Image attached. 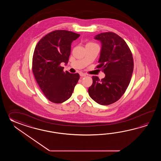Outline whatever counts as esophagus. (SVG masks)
<instances>
[{
  "instance_id": "34e87169",
  "label": "esophagus",
  "mask_w": 161,
  "mask_h": 161,
  "mask_svg": "<svg viewBox=\"0 0 161 161\" xmlns=\"http://www.w3.org/2000/svg\"><path fill=\"white\" fill-rule=\"evenodd\" d=\"M79 75H80V76L81 77H83V76H85L86 75V74H84V73H82V72H80V73L79 74Z\"/></svg>"
}]
</instances>
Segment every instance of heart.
<instances>
[{
  "label": "heart",
  "instance_id": "b5f03b06",
  "mask_svg": "<svg viewBox=\"0 0 161 161\" xmlns=\"http://www.w3.org/2000/svg\"><path fill=\"white\" fill-rule=\"evenodd\" d=\"M89 44H93V43H89Z\"/></svg>",
  "mask_w": 161,
  "mask_h": 161
}]
</instances>
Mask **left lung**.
Returning a JSON list of instances; mask_svg holds the SVG:
<instances>
[{"mask_svg":"<svg viewBox=\"0 0 161 161\" xmlns=\"http://www.w3.org/2000/svg\"><path fill=\"white\" fill-rule=\"evenodd\" d=\"M94 39L101 43L97 68L103 69L105 76L99 80L93 76L88 92L96 103L108 105L120 99L129 85L134 69L133 57L125 41L117 34L103 33Z\"/></svg>","mask_w":161,"mask_h":161,"instance_id":"1","label":"left lung"}]
</instances>
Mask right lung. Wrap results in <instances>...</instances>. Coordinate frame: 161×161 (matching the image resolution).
<instances>
[{"label":"right lung","mask_w":161,"mask_h":161,"mask_svg":"<svg viewBox=\"0 0 161 161\" xmlns=\"http://www.w3.org/2000/svg\"><path fill=\"white\" fill-rule=\"evenodd\" d=\"M79 36L69 31H53L42 38L35 48L33 72L42 92L52 103L69 99L78 82L79 74L63 72L60 64L68 63L71 44Z\"/></svg>","instance_id":"obj_1"}]
</instances>
